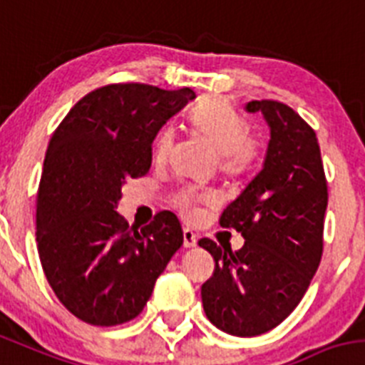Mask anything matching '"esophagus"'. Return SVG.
Returning <instances> with one entry per match:
<instances>
[{
	"label": "esophagus",
	"instance_id": "obj_1",
	"mask_svg": "<svg viewBox=\"0 0 365 365\" xmlns=\"http://www.w3.org/2000/svg\"><path fill=\"white\" fill-rule=\"evenodd\" d=\"M197 240H199L197 233H193L192 230L188 228L182 230V246H185V248H195Z\"/></svg>",
	"mask_w": 365,
	"mask_h": 365
}]
</instances>
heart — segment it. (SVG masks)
<instances>
[{
	"label": "heart",
	"mask_w": 365,
	"mask_h": 365,
	"mask_svg": "<svg viewBox=\"0 0 365 365\" xmlns=\"http://www.w3.org/2000/svg\"><path fill=\"white\" fill-rule=\"evenodd\" d=\"M193 128L208 139L219 152V168L226 175H240L253 168L259 159L260 143L248 132V123L222 98L200 99L188 113ZM173 143V130L163 128L155 139L153 153L166 159ZM199 197L190 190L177 195L175 202L186 217L195 215V200Z\"/></svg>",
	"instance_id": "obj_1"
}]
</instances>
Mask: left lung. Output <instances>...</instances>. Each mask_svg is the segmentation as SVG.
Listing matches in <instances>:
<instances>
[{
    "instance_id": "8db88e82",
    "label": "left lung",
    "mask_w": 365,
    "mask_h": 365,
    "mask_svg": "<svg viewBox=\"0 0 365 365\" xmlns=\"http://www.w3.org/2000/svg\"><path fill=\"white\" fill-rule=\"evenodd\" d=\"M269 126L262 170L220 215L244 246L232 252L200 239L215 272L200 287L210 322L235 336H255L279 326L309 287L324 246L327 182L319 141L302 117L279 101H250Z\"/></svg>"
}]
</instances>
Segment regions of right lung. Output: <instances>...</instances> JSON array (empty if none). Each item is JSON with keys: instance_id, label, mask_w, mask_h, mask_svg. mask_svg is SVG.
<instances>
[{"instance_id": "right-lung-1", "label": "right lung", "mask_w": 365, "mask_h": 365, "mask_svg": "<svg viewBox=\"0 0 365 365\" xmlns=\"http://www.w3.org/2000/svg\"><path fill=\"white\" fill-rule=\"evenodd\" d=\"M192 99L190 88L103 86L79 99L50 139L36 205L39 260L59 302L83 322L135 319L182 246L172 212L137 232L115 208L126 179L148 173L160 126Z\"/></svg>"}]
</instances>
